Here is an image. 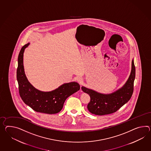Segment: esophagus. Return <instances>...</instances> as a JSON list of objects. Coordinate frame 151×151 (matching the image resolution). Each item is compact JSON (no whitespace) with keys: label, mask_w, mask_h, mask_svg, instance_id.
Masks as SVG:
<instances>
[{"label":"esophagus","mask_w":151,"mask_h":151,"mask_svg":"<svg viewBox=\"0 0 151 151\" xmlns=\"http://www.w3.org/2000/svg\"><path fill=\"white\" fill-rule=\"evenodd\" d=\"M77 81L78 82H80V83H81V82L82 81V78H81V77H77Z\"/></svg>","instance_id":"obj_1"}]
</instances>
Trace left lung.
<instances>
[{
    "mask_svg": "<svg viewBox=\"0 0 151 151\" xmlns=\"http://www.w3.org/2000/svg\"><path fill=\"white\" fill-rule=\"evenodd\" d=\"M135 78V67L132 59L131 73L128 80L116 91L110 94H103L82 86L83 92L88 94L91 98L87 105L89 111L93 114L99 116L111 114L117 111L131 98Z\"/></svg>",
    "mask_w": 151,
    "mask_h": 151,
    "instance_id": "obj_1",
    "label": "left lung"
}]
</instances>
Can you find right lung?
I'll list each match as a JSON object with an SVG mask.
<instances>
[{
    "mask_svg": "<svg viewBox=\"0 0 151 151\" xmlns=\"http://www.w3.org/2000/svg\"><path fill=\"white\" fill-rule=\"evenodd\" d=\"M29 44L28 43L22 47L18 57L17 80L19 95L26 105L37 112L47 114L58 113L67 98L79 91L80 86L76 82H71L50 92H42L35 88L26 77L23 66V53Z\"/></svg>",
    "mask_w": 151,
    "mask_h": 151,
    "instance_id": "right-lung-1",
    "label": "right lung"
}]
</instances>
